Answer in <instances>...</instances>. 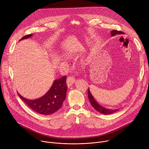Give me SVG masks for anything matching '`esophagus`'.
<instances>
[{"mask_svg": "<svg viewBox=\"0 0 149 149\" xmlns=\"http://www.w3.org/2000/svg\"><path fill=\"white\" fill-rule=\"evenodd\" d=\"M75 82V79L73 77H71V76L68 77L67 79V84L68 87V88L71 87L74 84Z\"/></svg>", "mask_w": 149, "mask_h": 149, "instance_id": "1", "label": "esophagus"}]
</instances>
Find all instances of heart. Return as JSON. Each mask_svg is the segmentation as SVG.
<instances>
[{
	"label": "heart",
	"mask_w": 149,
	"mask_h": 149,
	"mask_svg": "<svg viewBox=\"0 0 149 149\" xmlns=\"http://www.w3.org/2000/svg\"><path fill=\"white\" fill-rule=\"evenodd\" d=\"M76 55V52L75 51L72 49V50H68L67 51L65 54H64V55L67 57V58H71L73 56L75 55ZM84 61H81V63L82 64H84Z\"/></svg>",
	"instance_id": "heart-1"
}]
</instances>
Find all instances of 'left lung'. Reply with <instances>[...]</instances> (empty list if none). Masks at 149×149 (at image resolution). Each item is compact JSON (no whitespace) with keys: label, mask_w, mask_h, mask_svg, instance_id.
<instances>
[{"label":"left lung","mask_w":149,"mask_h":149,"mask_svg":"<svg viewBox=\"0 0 149 149\" xmlns=\"http://www.w3.org/2000/svg\"><path fill=\"white\" fill-rule=\"evenodd\" d=\"M111 36H114L115 35H120V34H123L124 33L121 31H118L117 30H113L111 31ZM88 97L89 99V101L91 104V105L93 106V107L97 110L98 112L103 114H111L112 113H114L116 111H117L119 109H115V110H111V109H109L107 108H105L103 106L101 105L100 104H99L96 100H95V98H94V97L93 96L90 88H88Z\"/></svg>","instance_id":"obj_1"}]
</instances>
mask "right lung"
I'll list each match as a JSON object with an SVG mask.
<instances>
[{
    "instance_id": "1",
    "label": "right lung",
    "mask_w": 149,
    "mask_h": 149,
    "mask_svg": "<svg viewBox=\"0 0 149 149\" xmlns=\"http://www.w3.org/2000/svg\"><path fill=\"white\" fill-rule=\"evenodd\" d=\"M33 34L24 36L20 40L32 37ZM67 77L63 76L61 78L55 80L49 90L42 97L29 100L20 95L19 97L34 111L42 114L50 115L57 111L61 107L67 95V86L66 82Z\"/></svg>"
}]
</instances>
